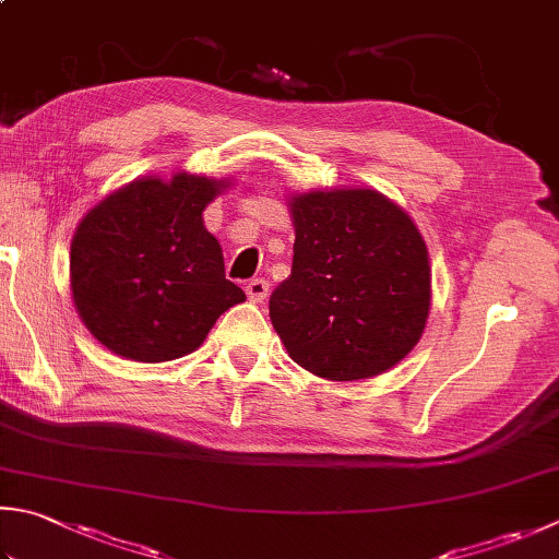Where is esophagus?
I'll return each mask as SVG.
<instances>
[{"label":"esophagus","instance_id":"1","mask_svg":"<svg viewBox=\"0 0 559 559\" xmlns=\"http://www.w3.org/2000/svg\"><path fill=\"white\" fill-rule=\"evenodd\" d=\"M246 294H248V299L255 301V304L265 301L267 294H270V282L267 280H250L246 284Z\"/></svg>","mask_w":559,"mask_h":559}]
</instances>
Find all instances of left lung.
<instances>
[{"label":"left lung","mask_w":559,"mask_h":559,"mask_svg":"<svg viewBox=\"0 0 559 559\" xmlns=\"http://www.w3.org/2000/svg\"><path fill=\"white\" fill-rule=\"evenodd\" d=\"M292 275L270 319L294 362L331 382L386 372L414 350L430 313L426 240L377 189H311L289 197Z\"/></svg>","instance_id":"obj_1"}]
</instances>
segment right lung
I'll list each match as a JSON object with an SVG mask.
<instances>
[{"label":"right lung","instance_id":"right-lung-1","mask_svg":"<svg viewBox=\"0 0 559 559\" xmlns=\"http://www.w3.org/2000/svg\"><path fill=\"white\" fill-rule=\"evenodd\" d=\"M228 187V177L148 175L82 216L70 246L72 301L107 350L133 362L177 360L246 301L202 216Z\"/></svg>","mask_w":559,"mask_h":559}]
</instances>
